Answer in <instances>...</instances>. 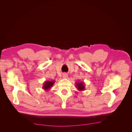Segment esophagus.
I'll return each mask as SVG.
<instances>
[{
    "label": "esophagus",
    "mask_w": 132,
    "mask_h": 132,
    "mask_svg": "<svg viewBox=\"0 0 132 132\" xmlns=\"http://www.w3.org/2000/svg\"><path fill=\"white\" fill-rule=\"evenodd\" d=\"M68 75L67 73H64L63 75V78L64 79H67L68 78Z\"/></svg>",
    "instance_id": "obj_1"
}]
</instances>
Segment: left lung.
I'll list each match as a JSON object with an SVG mask.
<instances>
[{"label":"left lung","mask_w":132,"mask_h":132,"mask_svg":"<svg viewBox=\"0 0 132 132\" xmlns=\"http://www.w3.org/2000/svg\"><path fill=\"white\" fill-rule=\"evenodd\" d=\"M84 82H79L76 83V86L77 89L80 91H82L85 90V85L84 84Z\"/></svg>","instance_id":"obj_1"}]
</instances>
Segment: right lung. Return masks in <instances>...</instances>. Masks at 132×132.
Masks as SVG:
<instances>
[{
    "label": "right lung",
    "instance_id": "add662e5",
    "mask_svg": "<svg viewBox=\"0 0 132 132\" xmlns=\"http://www.w3.org/2000/svg\"><path fill=\"white\" fill-rule=\"evenodd\" d=\"M55 82V81L54 80L46 81L43 83L42 89L43 90H45V91H49L50 89L53 86Z\"/></svg>",
    "mask_w": 132,
    "mask_h": 132
}]
</instances>
